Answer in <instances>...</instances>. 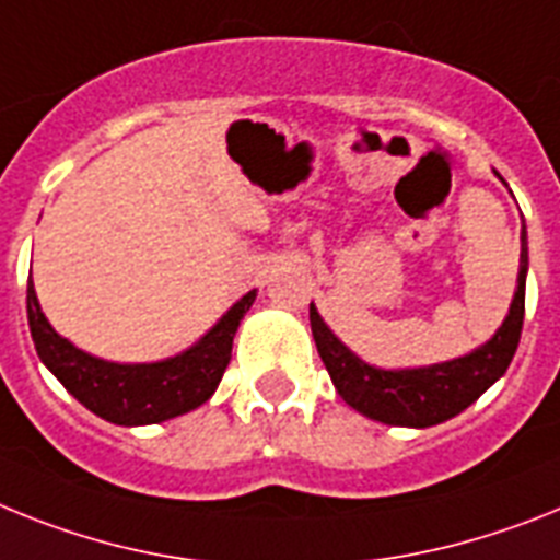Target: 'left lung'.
<instances>
[{
  "label": "left lung",
  "mask_w": 560,
  "mask_h": 560,
  "mask_svg": "<svg viewBox=\"0 0 560 560\" xmlns=\"http://www.w3.org/2000/svg\"><path fill=\"white\" fill-rule=\"evenodd\" d=\"M527 231L522 228V259L510 301L508 318L474 352L445 363L417 369H381L361 361L352 349L327 327L315 304H310V327L315 347L327 366L338 395L363 417L386 425L428 428L445 422L476 402L493 386L513 361L524 324V287H527Z\"/></svg>",
  "instance_id": "obj_1"
}]
</instances>
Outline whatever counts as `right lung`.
<instances>
[{
  "mask_svg": "<svg viewBox=\"0 0 560 560\" xmlns=\"http://www.w3.org/2000/svg\"><path fill=\"white\" fill-rule=\"evenodd\" d=\"M253 301L256 290L242 295L197 343L154 363H115L78 349L42 313L33 279H27V324L42 363L81 406L115 425H154L194 411L217 392L231 363L233 335Z\"/></svg>",
  "mask_w": 560,
  "mask_h": 560,
  "instance_id": "obj_1",
  "label": "right lung"
}]
</instances>
